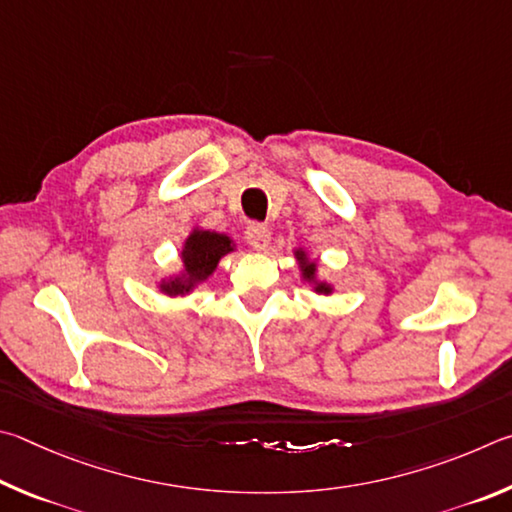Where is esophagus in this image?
I'll return each instance as SVG.
<instances>
[{
    "mask_svg": "<svg viewBox=\"0 0 512 512\" xmlns=\"http://www.w3.org/2000/svg\"><path fill=\"white\" fill-rule=\"evenodd\" d=\"M245 238L247 242L254 249H265L267 245H270V229L265 227V224H258V222H251L249 227L245 229Z\"/></svg>",
    "mask_w": 512,
    "mask_h": 512,
    "instance_id": "obj_1",
    "label": "esophagus"
}]
</instances>
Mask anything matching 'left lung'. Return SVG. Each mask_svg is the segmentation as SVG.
Wrapping results in <instances>:
<instances>
[{
	"label": "left lung",
	"instance_id": "8db88e82",
	"mask_svg": "<svg viewBox=\"0 0 512 512\" xmlns=\"http://www.w3.org/2000/svg\"><path fill=\"white\" fill-rule=\"evenodd\" d=\"M297 256L303 261V254H297ZM303 276H306V279H312V276H315V263L303 261ZM317 292H330V288H328V285H324V283H319L317 285Z\"/></svg>",
	"mask_w": 512,
	"mask_h": 512
}]
</instances>
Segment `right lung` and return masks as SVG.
<instances>
[{
	"label": "right lung",
	"mask_w": 512,
	"mask_h": 512,
	"mask_svg": "<svg viewBox=\"0 0 512 512\" xmlns=\"http://www.w3.org/2000/svg\"><path fill=\"white\" fill-rule=\"evenodd\" d=\"M233 249L231 240L222 233H213V231H193L188 236L182 258H184V267L186 274L182 279H173L161 285V290L168 294H184L193 288L195 283L204 281L209 276L215 265H218L220 258L224 254H229Z\"/></svg>",
	"instance_id": "add662e5"
}]
</instances>
